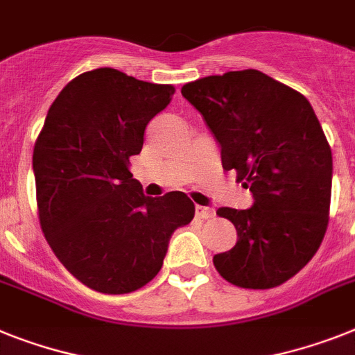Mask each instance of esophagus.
I'll return each instance as SVG.
<instances>
[{"label": "esophagus", "mask_w": 355, "mask_h": 355, "mask_svg": "<svg viewBox=\"0 0 355 355\" xmlns=\"http://www.w3.org/2000/svg\"><path fill=\"white\" fill-rule=\"evenodd\" d=\"M195 211L198 218H213L214 216V211L211 207H205V205H196Z\"/></svg>", "instance_id": "34e87169"}]
</instances>
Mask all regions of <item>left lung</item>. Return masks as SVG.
I'll use <instances>...</instances> for the list:
<instances>
[{
    "label": "left lung",
    "instance_id": "left-lung-1",
    "mask_svg": "<svg viewBox=\"0 0 355 355\" xmlns=\"http://www.w3.org/2000/svg\"><path fill=\"white\" fill-rule=\"evenodd\" d=\"M220 146L222 168L252 193L249 209L220 207L238 242L214 254L222 278L272 288L305 267L327 231L332 151L311 103L258 70L227 71L182 86Z\"/></svg>",
    "mask_w": 355,
    "mask_h": 355
}]
</instances>
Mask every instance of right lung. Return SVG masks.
I'll return each instance as SVG.
<instances>
[{"mask_svg":"<svg viewBox=\"0 0 355 355\" xmlns=\"http://www.w3.org/2000/svg\"><path fill=\"white\" fill-rule=\"evenodd\" d=\"M175 94L115 68L71 79L50 106L32 168L44 238L68 272L103 294L157 276L171 234L195 216L186 193L151 198L130 171L148 122Z\"/></svg>","mask_w":355,"mask_h":355,"instance_id":"obj_1","label":"right lung"}]
</instances>
